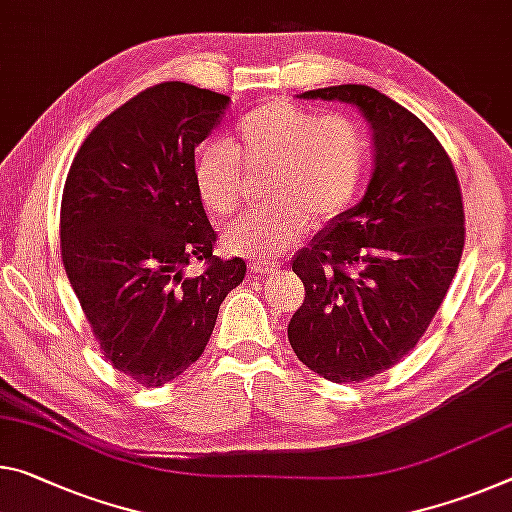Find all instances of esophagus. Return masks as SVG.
<instances>
[{"instance_id":"1","label":"esophagus","mask_w":512,"mask_h":512,"mask_svg":"<svg viewBox=\"0 0 512 512\" xmlns=\"http://www.w3.org/2000/svg\"><path fill=\"white\" fill-rule=\"evenodd\" d=\"M275 269H278V264L271 262V259H262V262H253V264H250V273L259 275V278H262V275H266V273L275 271Z\"/></svg>"}]
</instances>
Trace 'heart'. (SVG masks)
<instances>
[{
	"label": "heart",
	"instance_id": "obj_1",
	"mask_svg": "<svg viewBox=\"0 0 512 512\" xmlns=\"http://www.w3.org/2000/svg\"><path fill=\"white\" fill-rule=\"evenodd\" d=\"M241 164L273 168L266 200L225 232L234 255H278L300 241L310 223L323 225L351 205L367 166V141L344 113L291 102H266L248 111L227 141L209 143L196 161V189L212 216L225 218L241 205Z\"/></svg>",
	"mask_w": 512,
	"mask_h": 512
}]
</instances>
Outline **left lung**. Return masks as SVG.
<instances>
[{"label":"left lung","mask_w":512,"mask_h":512,"mask_svg":"<svg viewBox=\"0 0 512 512\" xmlns=\"http://www.w3.org/2000/svg\"><path fill=\"white\" fill-rule=\"evenodd\" d=\"M300 97L353 104L373 136L364 198L294 255L305 300L287 328L305 367L360 383L408 355L440 310L465 246L462 193L431 129L376 88L342 84Z\"/></svg>","instance_id":"left-lung-1"}]
</instances>
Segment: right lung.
Here are the masks:
<instances>
[{
  "label": "right lung",
  "instance_id": "right-lung-1",
  "mask_svg": "<svg viewBox=\"0 0 512 512\" xmlns=\"http://www.w3.org/2000/svg\"><path fill=\"white\" fill-rule=\"evenodd\" d=\"M230 97L182 81L145 88L97 125L72 159L61 257L104 358L143 387L196 362L218 307L246 275L214 255L196 189V148ZM206 269L189 274L188 264Z\"/></svg>",
  "mask_w": 512,
  "mask_h": 512
}]
</instances>
